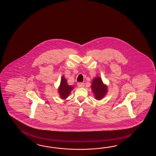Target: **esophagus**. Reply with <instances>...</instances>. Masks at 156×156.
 Segmentation results:
<instances>
[{
	"label": "esophagus",
	"mask_w": 156,
	"mask_h": 156,
	"mask_svg": "<svg viewBox=\"0 0 156 156\" xmlns=\"http://www.w3.org/2000/svg\"><path fill=\"white\" fill-rule=\"evenodd\" d=\"M77 86L79 87H84V83H77Z\"/></svg>",
	"instance_id": "1"
}]
</instances>
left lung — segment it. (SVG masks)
Segmentation results:
<instances>
[{
    "mask_svg": "<svg viewBox=\"0 0 156 156\" xmlns=\"http://www.w3.org/2000/svg\"><path fill=\"white\" fill-rule=\"evenodd\" d=\"M91 88L93 92L94 98L98 101L104 98L108 92L107 85L103 83L101 77L99 76H97L93 79Z\"/></svg>",
    "mask_w": 156,
    "mask_h": 156,
    "instance_id": "1",
    "label": "left lung"
}]
</instances>
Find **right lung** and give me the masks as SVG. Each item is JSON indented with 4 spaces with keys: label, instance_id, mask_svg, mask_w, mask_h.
<instances>
[{
    "label": "right lung",
    "instance_id": "obj_1",
    "mask_svg": "<svg viewBox=\"0 0 156 156\" xmlns=\"http://www.w3.org/2000/svg\"><path fill=\"white\" fill-rule=\"evenodd\" d=\"M74 87L72 85H69L64 76L62 77L60 85L58 87V91L60 98L65 99L69 96L71 91Z\"/></svg>",
    "mask_w": 156,
    "mask_h": 156
}]
</instances>
